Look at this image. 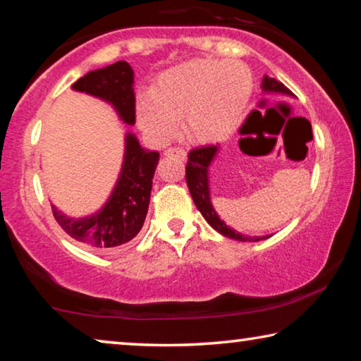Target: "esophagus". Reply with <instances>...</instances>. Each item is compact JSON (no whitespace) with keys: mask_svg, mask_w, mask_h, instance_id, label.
<instances>
[{"mask_svg":"<svg viewBox=\"0 0 361 361\" xmlns=\"http://www.w3.org/2000/svg\"><path fill=\"white\" fill-rule=\"evenodd\" d=\"M166 156H176V157H180V159H183V161H185V159H186V151L183 149V148H169L166 151Z\"/></svg>","mask_w":361,"mask_h":361,"instance_id":"esophagus-1","label":"esophagus"}]
</instances>
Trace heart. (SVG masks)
Instances as JSON below:
<instances>
[{
	"label": "heart",
	"mask_w": 361,
	"mask_h": 361,
	"mask_svg": "<svg viewBox=\"0 0 361 361\" xmlns=\"http://www.w3.org/2000/svg\"><path fill=\"white\" fill-rule=\"evenodd\" d=\"M253 92V75L239 60L191 59L156 78L138 103V124L156 142H167L181 118L195 143L229 137L242 122Z\"/></svg>",
	"instance_id": "heart-1"
}]
</instances>
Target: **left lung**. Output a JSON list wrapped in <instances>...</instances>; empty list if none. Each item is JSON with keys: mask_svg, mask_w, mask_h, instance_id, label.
<instances>
[{"mask_svg": "<svg viewBox=\"0 0 361 361\" xmlns=\"http://www.w3.org/2000/svg\"><path fill=\"white\" fill-rule=\"evenodd\" d=\"M261 87L266 94H282V95H290V97L295 95L288 87H285L282 82L276 81L274 78H269L267 75L262 78ZM218 151H219V145L202 146V148H195L192 151H189L188 164H186V183L195 207H197V210L202 213L205 221L224 237H229V239H234L239 242H259V240L267 239V237L271 235L252 237V235H243L240 232L231 229L229 226L218 216L215 209H213L212 200H210L209 169H210V164L213 162V159L216 157Z\"/></svg>", "mask_w": 361, "mask_h": 361, "instance_id": "1", "label": "left lung"}]
</instances>
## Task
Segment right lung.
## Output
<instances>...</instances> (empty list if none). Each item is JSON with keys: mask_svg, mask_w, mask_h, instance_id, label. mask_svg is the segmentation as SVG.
<instances>
[{"mask_svg": "<svg viewBox=\"0 0 361 361\" xmlns=\"http://www.w3.org/2000/svg\"><path fill=\"white\" fill-rule=\"evenodd\" d=\"M73 89L111 103L126 124H135L133 70L124 60L89 71L73 84ZM157 162V151L142 148L137 137L127 133L124 162L106 204L84 218H70L52 205L54 218L73 239L102 252L126 245L143 228Z\"/></svg>", "mask_w": 361, "mask_h": 361, "instance_id": "right-lung-1", "label": "right lung"}]
</instances>
